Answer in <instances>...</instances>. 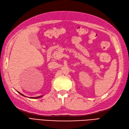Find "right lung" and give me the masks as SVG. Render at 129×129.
Returning <instances> with one entry per match:
<instances>
[{
  "instance_id": "add662e5",
  "label": "right lung",
  "mask_w": 129,
  "mask_h": 129,
  "mask_svg": "<svg viewBox=\"0 0 129 129\" xmlns=\"http://www.w3.org/2000/svg\"><path fill=\"white\" fill-rule=\"evenodd\" d=\"M18 93L20 94L21 95H22V96H25L24 95H23V94H21V93H19V92H18ZM41 96H38V97H35V98H32V99H38V98H40V97H41ZM26 97V96H25Z\"/></svg>"
}]
</instances>
